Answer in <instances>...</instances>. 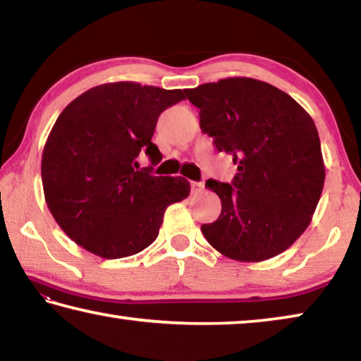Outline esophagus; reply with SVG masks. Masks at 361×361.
<instances>
[{"mask_svg":"<svg viewBox=\"0 0 361 361\" xmlns=\"http://www.w3.org/2000/svg\"><path fill=\"white\" fill-rule=\"evenodd\" d=\"M204 189V183H199V181H191V191L194 192V194H197V192H200Z\"/></svg>","mask_w":361,"mask_h":361,"instance_id":"34e87169","label":"esophagus"}]
</instances>
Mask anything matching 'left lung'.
I'll return each instance as SVG.
<instances>
[{
    "label": "left lung",
    "mask_w": 361,
    "mask_h": 361,
    "mask_svg": "<svg viewBox=\"0 0 361 361\" xmlns=\"http://www.w3.org/2000/svg\"><path fill=\"white\" fill-rule=\"evenodd\" d=\"M185 94L200 129L237 164L234 180H207L221 215L202 224L210 245L231 259L259 262L280 255L312 221L325 164L309 113L288 94L253 78H226Z\"/></svg>",
    "instance_id": "1"
}]
</instances>
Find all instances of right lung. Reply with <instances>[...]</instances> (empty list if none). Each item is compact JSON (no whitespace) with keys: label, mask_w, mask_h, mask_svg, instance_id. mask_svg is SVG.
I'll use <instances>...</instances> for the list:
<instances>
[{"label":"right lung","mask_w":361,"mask_h":361,"mask_svg":"<svg viewBox=\"0 0 361 361\" xmlns=\"http://www.w3.org/2000/svg\"><path fill=\"white\" fill-rule=\"evenodd\" d=\"M181 89L122 81L85 90L54 124L42 151L41 176L54 219L78 245L105 259L140 253L156 240L164 213L191 192L183 176H154L138 167L164 109Z\"/></svg>","instance_id":"right-lung-1"}]
</instances>
